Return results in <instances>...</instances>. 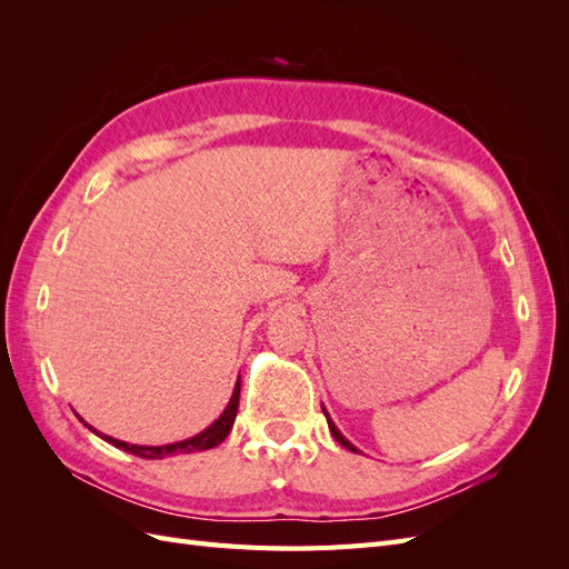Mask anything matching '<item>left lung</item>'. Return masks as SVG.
<instances>
[{"mask_svg": "<svg viewBox=\"0 0 569 569\" xmlns=\"http://www.w3.org/2000/svg\"><path fill=\"white\" fill-rule=\"evenodd\" d=\"M322 412H325V418H327V425H330V432H332V437H335V439H337V441H339V443L343 446V449H349V451L358 453V451H356V446H353V443H351L349 439H343V435H341V432H339V429L335 427V422L330 420V416H327V410H325V408H322Z\"/></svg>", "mask_w": 569, "mask_h": 569, "instance_id": "8db88e82", "label": "left lung"}]
</instances>
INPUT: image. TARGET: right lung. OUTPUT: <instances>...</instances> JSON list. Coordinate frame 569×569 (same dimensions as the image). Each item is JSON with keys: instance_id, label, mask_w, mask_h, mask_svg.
I'll return each mask as SVG.
<instances>
[{"instance_id": "obj_1", "label": "right lung", "mask_w": 569, "mask_h": 569, "mask_svg": "<svg viewBox=\"0 0 569 569\" xmlns=\"http://www.w3.org/2000/svg\"><path fill=\"white\" fill-rule=\"evenodd\" d=\"M237 408H239V382L232 391V399L228 403V408L222 410V416L209 427L203 429L201 435L192 437V439H184V441H178V443H168V446H134V443H126V441H118L113 437H107V435H99L104 441L113 443L116 449H123L128 453H134L140 458H166V456H178V453H194V451H206V449H213V446H218L222 439H226L230 435V429L234 425V418H237ZM92 429V427H90Z\"/></svg>"}]
</instances>
